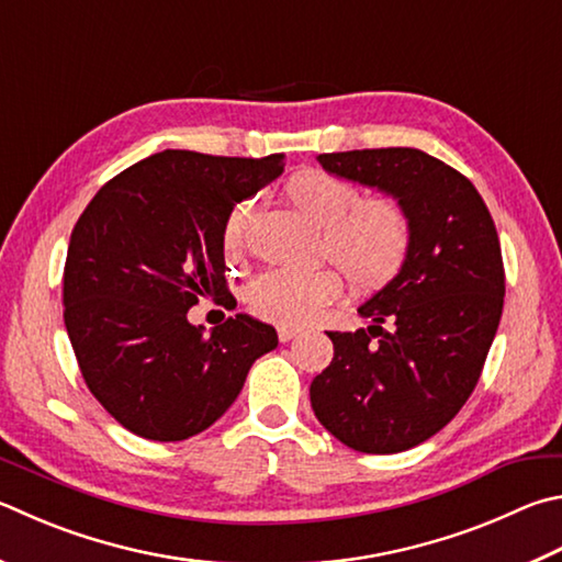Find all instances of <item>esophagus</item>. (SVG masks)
<instances>
[{
    "label": "esophagus",
    "instance_id": "34e87169",
    "mask_svg": "<svg viewBox=\"0 0 562 562\" xmlns=\"http://www.w3.org/2000/svg\"><path fill=\"white\" fill-rule=\"evenodd\" d=\"M297 334H302V329H297V326H290V324H280L278 326L280 341H292Z\"/></svg>",
    "mask_w": 562,
    "mask_h": 562
}]
</instances>
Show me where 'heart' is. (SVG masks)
Wrapping results in <instances>:
<instances>
[{"label": "heart", "instance_id": "b5f03b06", "mask_svg": "<svg viewBox=\"0 0 562 562\" xmlns=\"http://www.w3.org/2000/svg\"><path fill=\"white\" fill-rule=\"evenodd\" d=\"M284 196L304 218L324 231V252L339 265L353 288L381 290L403 270L413 228L395 199H361L353 183L319 169L297 171L284 187ZM246 216L248 209H238L228 218V246H238ZM339 290V272L324 265L307 270H270L248 288V304L262 319L300 326L312 322Z\"/></svg>", "mask_w": 562, "mask_h": 562}]
</instances>
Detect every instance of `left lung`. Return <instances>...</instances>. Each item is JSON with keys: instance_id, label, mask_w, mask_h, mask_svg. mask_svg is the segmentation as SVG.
Masks as SVG:
<instances>
[{"instance_id": "obj_1", "label": "left lung", "mask_w": 562, "mask_h": 562, "mask_svg": "<svg viewBox=\"0 0 562 562\" xmlns=\"http://www.w3.org/2000/svg\"><path fill=\"white\" fill-rule=\"evenodd\" d=\"M316 161L397 199L413 243L403 270L359 307L369 329L329 331L334 359L312 381L314 415L356 452L411 450L462 411L482 375L506 292L496 226L474 183L420 149Z\"/></svg>"}]
</instances>
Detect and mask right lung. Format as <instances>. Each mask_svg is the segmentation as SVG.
I'll list each match as a JSON object with an SVG mask.
<instances>
[{
	"label": "right lung",
	"mask_w": 562,
	"mask_h": 562,
	"mask_svg": "<svg viewBox=\"0 0 562 562\" xmlns=\"http://www.w3.org/2000/svg\"><path fill=\"white\" fill-rule=\"evenodd\" d=\"M282 169V155L165 149L120 171L80 213L64 270L66 331L90 393L130 432L157 442L203 432L278 346V331L248 314L209 336L187 314L231 294V213Z\"/></svg>",
	"instance_id": "obj_1"
}]
</instances>
